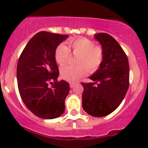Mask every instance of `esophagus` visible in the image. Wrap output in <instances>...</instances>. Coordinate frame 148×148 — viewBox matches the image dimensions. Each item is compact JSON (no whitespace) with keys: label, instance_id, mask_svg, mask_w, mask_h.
I'll return each mask as SVG.
<instances>
[{"label":"esophagus","instance_id":"1","mask_svg":"<svg viewBox=\"0 0 148 148\" xmlns=\"http://www.w3.org/2000/svg\"><path fill=\"white\" fill-rule=\"evenodd\" d=\"M74 85H75V82H71L70 83V87L73 88L74 86Z\"/></svg>","mask_w":148,"mask_h":148}]
</instances>
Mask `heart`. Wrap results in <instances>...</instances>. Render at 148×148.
<instances>
[{
  "mask_svg": "<svg viewBox=\"0 0 148 148\" xmlns=\"http://www.w3.org/2000/svg\"><path fill=\"white\" fill-rule=\"evenodd\" d=\"M70 51L75 56L74 66L63 67L61 69V76L68 82H75L86 74L87 71L95 72L102 65L104 58L102 47L95 46L92 40L81 37L71 41L69 48L61 44L55 49L54 58L56 63L60 66L64 65L70 57Z\"/></svg>",
  "mask_w": 148,
  "mask_h": 148,
  "instance_id": "obj_1",
  "label": "heart"
}]
</instances>
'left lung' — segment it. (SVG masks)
Here are the masks:
<instances>
[{
  "mask_svg": "<svg viewBox=\"0 0 148 148\" xmlns=\"http://www.w3.org/2000/svg\"><path fill=\"white\" fill-rule=\"evenodd\" d=\"M95 38L102 45L104 58L101 66L89 77L94 82L81 83L82 107L87 114L100 117L114 112L125 98L130 69L126 53L112 36L99 33Z\"/></svg>",
  "mask_w": 148,
  "mask_h": 148,
  "instance_id": "obj_1",
  "label": "left lung"
}]
</instances>
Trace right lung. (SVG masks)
<instances>
[{"instance_id":"right-lung-1","label":"right lung","mask_w":148,"mask_h":148,"mask_svg":"<svg viewBox=\"0 0 148 148\" xmlns=\"http://www.w3.org/2000/svg\"><path fill=\"white\" fill-rule=\"evenodd\" d=\"M68 36L38 32L28 41L19 57L17 79L21 97L28 110L40 118L54 119L64 112L69 84L57 80L59 71L54 52Z\"/></svg>"}]
</instances>
